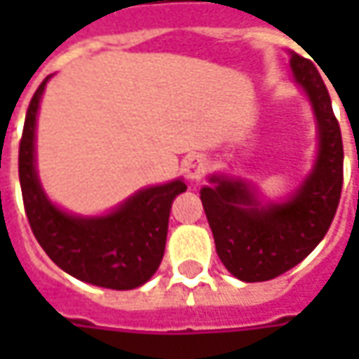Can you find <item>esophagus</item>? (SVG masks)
<instances>
[{"label":"esophagus","instance_id":"34e87169","mask_svg":"<svg viewBox=\"0 0 359 359\" xmlns=\"http://www.w3.org/2000/svg\"><path fill=\"white\" fill-rule=\"evenodd\" d=\"M205 159L201 158V156H194V158H189L186 161V173L187 177L191 180V182H198L201 180V175L205 172Z\"/></svg>","mask_w":359,"mask_h":359}]
</instances>
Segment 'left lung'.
Instances as JSON below:
<instances>
[{"instance_id": "8db88e82", "label": "left lung", "mask_w": 359, "mask_h": 359, "mask_svg": "<svg viewBox=\"0 0 359 359\" xmlns=\"http://www.w3.org/2000/svg\"><path fill=\"white\" fill-rule=\"evenodd\" d=\"M292 72L310 95L320 130V156L304 186L276 205H259L245 184L217 175L215 186L200 189L215 252L243 282L273 280L308 257L327 233L341 196L344 145L327 88L316 65L297 53Z\"/></svg>"}]
</instances>
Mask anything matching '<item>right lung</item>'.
<instances>
[{"label":"right lung","instance_id":"right-lung-1","mask_svg":"<svg viewBox=\"0 0 359 359\" xmlns=\"http://www.w3.org/2000/svg\"><path fill=\"white\" fill-rule=\"evenodd\" d=\"M46 81L29 102L20 142V184L27 222L43 252L69 276L109 290H133L159 268L172 201L187 186L175 180L142 189L105 217H74L51 205L34 163L35 114Z\"/></svg>","mask_w":359,"mask_h":359}]
</instances>
